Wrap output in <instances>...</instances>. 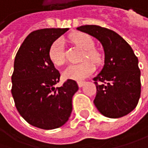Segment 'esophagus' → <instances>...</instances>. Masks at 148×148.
Returning a JSON list of instances; mask_svg holds the SVG:
<instances>
[{
    "label": "esophagus",
    "mask_w": 148,
    "mask_h": 148,
    "mask_svg": "<svg viewBox=\"0 0 148 148\" xmlns=\"http://www.w3.org/2000/svg\"><path fill=\"white\" fill-rule=\"evenodd\" d=\"M84 81H78V85H79V87H82L83 85H84Z\"/></svg>",
    "instance_id": "1"
}]
</instances>
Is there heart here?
Returning a JSON list of instances; mask_svg holds the SVG:
<instances>
[{
  "mask_svg": "<svg viewBox=\"0 0 148 148\" xmlns=\"http://www.w3.org/2000/svg\"><path fill=\"white\" fill-rule=\"evenodd\" d=\"M69 40L75 46L84 50V53L81 57V61L84 62L79 64L69 66L64 71L63 76L65 79L75 80L83 79L93 73L95 70V65L92 62L95 64L100 63V54L98 51L94 49L95 42L91 37L85 33H73L70 35ZM48 57L51 62L55 66H62L65 63L63 40L58 38L51 44L48 51Z\"/></svg>",
  "mask_w": 148,
  "mask_h": 148,
  "instance_id": "1",
  "label": "heart"
}]
</instances>
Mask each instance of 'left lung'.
I'll return each mask as SVG.
<instances>
[{"mask_svg":"<svg viewBox=\"0 0 148 148\" xmlns=\"http://www.w3.org/2000/svg\"><path fill=\"white\" fill-rule=\"evenodd\" d=\"M100 41L105 64L93 79L96 86L94 104L109 118L122 117L137 106L141 95V71L138 58L131 46L116 32L96 25L77 27Z\"/></svg>","mask_w":148,"mask_h":148,"instance_id":"obj_1","label":"left lung"}]
</instances>
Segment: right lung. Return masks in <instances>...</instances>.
<instances>
[{
	"instance_id": "add662e5",
	"label": "right lung",
	"mask_w": 148,
	"mask_h": 148,
	"mask_svg": "<svg viewBox=\"0 0 148 148\" xmlns=\"http://www.w3.org/2000/svg\"><path fill=\"white\" fill-rule=\"evenodd\" d=\"M69 28L33 31L23 41L14 61L12 95L16 108L30 125L52 130L65 124L72 112V98L79 90L67 79L55 88L60 74L51 62V44Z\"/></svg>"
}]
</instances>
